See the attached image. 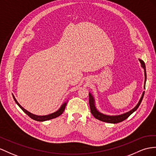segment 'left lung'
Returning a JSON list of instances; mask_svg holds the SVG:
<instances>
[{"label": "left lung", "mask_w": 156, "mask_h": 156, "mask_svg": "<svg viewBox=\"0 0 156 156\" xmlns=\"http://www.w3.org/2000/svg\"><path fill=\"white\" fill-rule=\"evenodd\" d=\"M140 62H141L142 65V67L144 70V74H145V82H144V89H145V84H146V66H145V63L142 60L139 59ZM144 91L142 97L140 99V101L138 102V104L136 105L134 109H133L132 110H130V111L127 113H125L122 115H115V116H111V115H104L103 113H101L100 112L97 110L96 107L95 106V101L94 97L92 96L90 93H89V103H90V111L91 114L93 115V116L99 121H101L103 122H109V123H118L120 122H122L123 121H125L126 119H127L129 117L130 115L134 113V111L136 110L139 105H140V103L142 102V100L144 97Z\"/></svg>", "instance_id": "left-lung-1"}]
</instances>
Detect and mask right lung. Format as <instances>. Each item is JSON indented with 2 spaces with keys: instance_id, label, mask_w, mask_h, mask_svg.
Masks as SVG:
<instances>
[{
  "instance_id": "obj_1",
  "label": "right lung",
  "mask_w": 156,
  "mask_h": 156,
  "mask_svg": "<svg viewBox=\"0 0 156 156\" xmlns=\"http://www.w3.org/2000/svg\"><path fill=\"white\" fill-rule=\"evenodd\" d=\"M13 98L14 99L15 102L17 103V105L20 107L21 109L23 111V112L28 115V116L30 118H31L32 119L35 120V121H47V120H50V119H55L56 117H58V116H60V115H61L63 113V111H65V109L66 103H67V102L64 103L62 105V106L60 107V109L57 111H56V112H55L53 113H51V114L48 115H44V116H39V115H35L29 112V111H27V110H26L24 108H23V107L19 104V103L17 101L16 99V98H14V95H13Z\"/></svg>"
}]
</instances>
